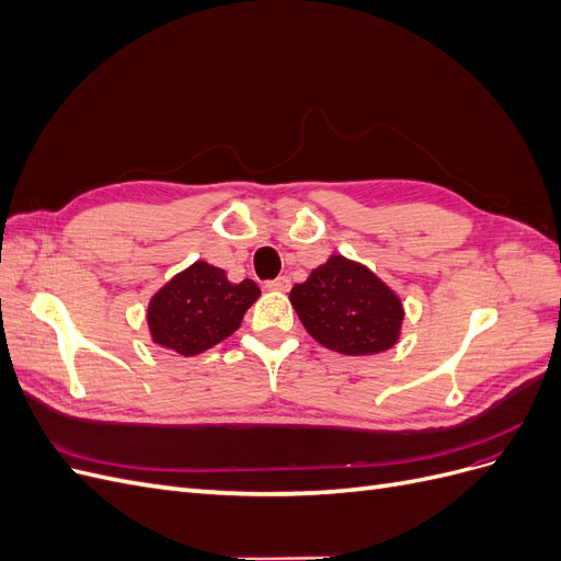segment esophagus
<instances>
[{
	"label": "esophagus",
	"mask_w": 561,
	"mask_h": 561,
	"mask_svg": "<svg viewBox=\"0 0 561 561\" xmlns=\"http://www.w3.org/2000/svg\"><path fill=\"white\" fill-rule=\"evenodd\" d=\"M268 290H280V293H285V290H290V278L287 276H278V278H274V280H266L264 283Z\"/></svg>",
	"instance_id": "esophagus-1"
}]
</instances>
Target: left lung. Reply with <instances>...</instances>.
Listing matches in <instances>:
<instances>
[{"label": "left lung", "mask_w": 561, "mask_h": 561, "mask_svg": "<svg viewBox=\"0 0 561 561\" xmlns=\"http://www.w3.org/2000/svg\"><path fill=\"white\" fill-rule=\"evenodd\" d=\"M290 301L316 342L344 355L388 351L404 318L398 295L367 266L342 254H332L297 283Z\"/></svg>", "instance_id": "left-lung-1"}]
</instances>
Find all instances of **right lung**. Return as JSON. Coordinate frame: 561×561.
<instances>
[{"label":"right lung","instance_id":"obj_1","mask_svg":"<svg viewBox=\"0 0 561 561\" xmlns=\"http://www.w3.org/2000/svg\"><path fill=\"white\" fill-rule=\"evenodd\" d=\"M257 297L254 280L229 283L219 266L194 262L151 297L147 311L151 339L184 358L198 355L239 330Z\"/></svg>","mask_w":561,"mask_h":561}]
</instances>
